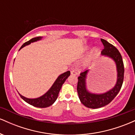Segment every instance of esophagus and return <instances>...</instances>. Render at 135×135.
I'll return each mask as SVG.
<instances>
[{"instance_id":"34e87169","label":"esophagus","mask_w":135,"mask_h":135,"mask_svg":"<svg viewBox=\"0 0 135 135\" xmlns=\"http://www.w3.org/2000/svg\"><path fill=\"white\" fill-rule=\"evenodd\" d=\"M71 75H77V71L76 70H71Z\"/></svg>"}]
</instances>
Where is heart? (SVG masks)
<instances>
[{"mask_svg": "<svg viewBox=\"0 0 135 135\" xmlns=\"http://www.w3.org/2000/svg\"><path fill=\"white\" fill-rule=\"evenodd\" d=\"M90 47H91V46H86V47H85V50H88ZM99 51H100V49H99L98 47H95L94 49H93V50L90 53V55L88 56L87 60H86V62L87 63L90 62L91 60L94 58V56L98 54Z\"/></svg>", "mask_w": 135, "mask_h": 135, "instance_id": "obj_1", "label": "heart"}]
</instances>
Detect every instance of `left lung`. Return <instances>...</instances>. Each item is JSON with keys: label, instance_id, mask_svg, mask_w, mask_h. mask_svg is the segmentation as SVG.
<instances>
[{"label": "left lung", "instance_id": "1", "mask_svg": "<svg viewBox=\"0 0 135 135\" xmlns=\"http://www.w3.org/2000/svg\"><path fill=\"white\" fill-rule=\"evenodd\" d=\"M104 46L102 51V55L111 59L115 63L117 70V80L115 86L112 89L102 93H94L88 89L86 79L89 69H86L80 74L78 77L77 93L80 101L86 107L90 108H98L108 105L114 100L122 87L124 80L123 61L121 55L117 49L104 39H101Z\"/></svg>", "mask_w": 135, "mask_h": 135}]
</instances>
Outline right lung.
Segmentation results:
<instances>
[{
	"instance_id": "right-lung-1",
	"label": "right lung",
	"mask_w": 135,
	"mask_h": 135,
	"mask_svg": "<svg viewBox=\"0 0 135 135\" xmlns=\"http://www.w3.org/2000/svg\"><path fill=\"white\" fill-rule=\"evenodd\" d=\"M42 38V37H37L32 38L30 41L24 43L21 46V47H20V50L22 49L23 47H24L25 46L30 44L31 43L41 41ZM70 71H67V72L60 74L57 77V79H56L55 83H53V84L52 85L51 87L49 88V90L46 93L43 94V95L38 98H28L23 97L21 94L19 93V94L25 102H26L28 104L32 105V106L38 108L48 107L51 106V105L53 104L56 100L57 98L58 97L59 92H60V89L61 88V86H62L63 83L65 82V80L67 79L68 77L70 76Z\"/></svg>"
}]
</instances>
